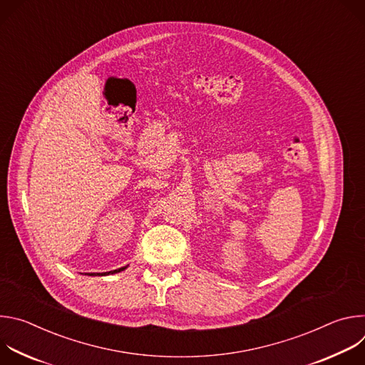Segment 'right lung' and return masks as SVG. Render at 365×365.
<instances>
[{"label": "right lung", "instance_id": "right-lung-1", "mask_svg": "<svg viewBox=\"0 0 365 365\" xmlns=\"http://www.w3.org/2000/svg\"><path fill=\"white\" fill-rule=\"evenodd\" d=\"M124 269H127V267H121V269H118V270H114V272H108V273H102V274H111V273H120V272H123ZM98 274V273H96ZM101 276V274H99Z\"/></svg>", "mask_w": 365, "mask_h": 365}]
</instances>
